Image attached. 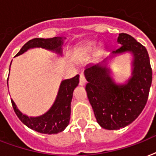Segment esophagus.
<instances>
[{"label":"esophagus","instance_id":"esophagus-1","mask_svg":"<svg viewBox=\"0 0 156 156\" xmlns=\"http://www.w3.org/2000/svg\"><path fill=\"white\" fill-rule=\"evenodd\" d=\"M86 84V79H85V77L81 74L80 77H79V85L80 86H84Z\"/></svg>","mask_w":156,"mask_h":156}]
</instances>
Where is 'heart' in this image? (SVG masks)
I'll return each mask as SVG.
<instances>
[{
  "instance_id": "heart-1",
  "label": "heart",
  "mask_w": 156,
  "mask_h": 156,
  "mask_svg": "<svg viewBox=\"0 0 156 156\" xmlns=\"http://www.w3.org/2000/svg\"><path fill=\"white\" fill-rule=\"evenodd\" d=\"M95 48V42L93 41H89L87 43L83 44V46H81L78 49L77 52L81 60H85L89 57V55L91 54V52L93 51ZM101 51H97V54H99Z\"/></svg>"
}]
</instances>
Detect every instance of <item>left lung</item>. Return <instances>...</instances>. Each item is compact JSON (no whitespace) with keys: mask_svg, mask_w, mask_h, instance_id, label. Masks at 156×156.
<instances>
[{"mask_svg":"<svg viewBox=\"0 0 156 156\" xmlns=\"http://www.w3.org/2000/svg\"><path fill=\"white\" fill-rule=\"evenodd\" d=\"M121 46L113 54H133V77L123 85H116L110 70L101 65L87 66L85 76L89 102L97 123L105 129L117 130L133 123L147 104L152 82V69L148 52L135 38L119 33Z\"/></svg>","mask_w":156,"mask_h":156,"instance_id":"obj_1","label":"left lung"}]
</instances>
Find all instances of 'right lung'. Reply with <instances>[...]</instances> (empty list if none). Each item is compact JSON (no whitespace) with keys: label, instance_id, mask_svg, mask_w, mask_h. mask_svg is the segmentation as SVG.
<instances>
[{"label":"right lung","instance_id":"right-lung-1","mask_svg":"<svg viewBox=\"0 0 156 156\" xmlns=\"http://www.w3.org/2000/svg\"><path fill=\"white\" fill-rule=\"evenodd\" d=\"M62 45V38L58 37L47 39H32L23 45L20 51L17 53L16 56L24 53L26 51L33 47H41L61 54ZM78 74L73 78L63 81L59 87V92L54 105L45 115L41 116L29 118L23 115L17 109L13 100H11L13 109L21 122L31 129L38 132L40 133L45 134H55L60 133L65 130V128L69 123L73 92L74 88L78 85Z\"/></svg>","mask_w":156,"mask_h":156}]
</instances>
